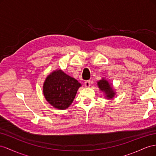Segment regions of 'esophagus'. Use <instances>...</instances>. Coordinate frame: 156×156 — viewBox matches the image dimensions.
I'll use <instances>...</instances> for the list:
<instances>
[{
	"label": "esophagus",
	"mask_w": 156,
	"mask_h": 156,
	"mask_svg": "<svg viewBox=\"0 0 156 156\" xmlns=\"http://www.w3.org/2000/svg\"><path fill=\"white\" fill-rule=\"evenodd\" d=\"M90 83H91V81L90 80H87L84 82V85L86 87H89L90 86Z\"/></svg>",
	"instance_id": "obj_1"
}]
</instances>
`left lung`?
<instances>
[{
  "instance_id": "obj_1",
  "label": "left lung",
  "mask_w": 156,
  "mask_h": 156,
  "mask_svg": "<svg viewBox=\"0 0 156 156\" xmlns=\"http://www.w3.org/2000/svg\"><path fill=\"white\" fill-rule=\"evenodd\" d=\"M98 85L101 91L105 92V98L110 99H113L115 97V92L114 91L112 86H111V84L107 80H105V78H102L101 80L98 82Z\"/></svg>"
}]
</instances>
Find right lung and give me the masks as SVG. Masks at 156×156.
Listing matches in <instances>:
<instances>
[{"mask_svg":"<svg viewBox=\"0 0 156 156\" xmlns=\"http://www.w3.org/2000/svg\"><path fill=\"white\" fill-rule=\"evenodd\" d=\"M81 83L61 70H56L46 78L43 95L55 108L63 110L73 103Z\"/></svg>","mask_w":156,"mask_h":156,"instance_id":"right-lung-1","label":"right lung"}]
</instances>
